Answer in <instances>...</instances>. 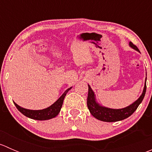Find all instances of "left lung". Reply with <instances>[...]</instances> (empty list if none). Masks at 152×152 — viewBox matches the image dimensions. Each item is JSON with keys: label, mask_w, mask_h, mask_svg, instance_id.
I'll return each mask as SVG.
<instances>
[{"label": "left lung", "mask_w": 152, "mask_h": 152, "mask_svg": "<svg viewBox=\"0 0 152 152\" xmlns=\"http://www.w3.org/2000/svg\"><path fill=\"white\" fill-rule=\"evenodd\" d=\"M129 46L137 51H139L138 48L135 45H133L132 42H129ZM145 81H146V77H145ZM145 91H146V85H145H145H144L141 96L137 99V100H136L132 104L126 107H124V108L111 109L100 105L96 102V95H95L94 92L93 91L90 86L88 85V96H87V107H88L92 115L98 120L105 122L119 121H122L124 119L127 118L134 113V112L137 110L138 106L142 102V99L145 96Z\"/></svg>", "instance_id": "1"}]
</instances>
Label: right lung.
Listing matches in <instances>:
<instances>
[{
    "label": "right lung",
    "instance_id": "right-lung-1",
    "mask_svg": "<svg viewBox=\"0 0 152 152\" xmlns=\"http://www.w3.org/2000/svg\"><path fill=\"white\" fill-rule=\"evenodd\" d=\"M72 88L67 89L65 91V93L62 95V96L59 97V99H58L56 102H55L52 105H50V107H47V108L43 109V110H28V109L23 108V107H20L19 105L17 104L15 102H14L15 105L16 106L17 109L22 113L23 115H24L26 117L29 118L34 119V120H38V121H45V120H49V119L53 118L56 117L58 114L60 112L61 108H62V104H63L64 99H65V96L67 93V92Z\"/></svg>",
    "mask_w": 152,
    "mask_h": 152
}]
</instances>
